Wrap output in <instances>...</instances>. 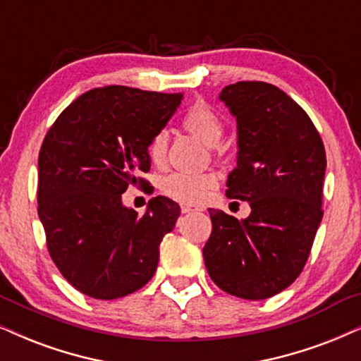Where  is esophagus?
Returning <instances> with one entry per match:
<instances>
[{"mask_svg": "<svg viewBox=\"0 0 361 361\" xmlns=\"http://www.w3.org/2000/svg\"><path fill=\"white\" fill-rule=\"evenodd\" d=\"M180 210H182V214H190V212H195V210H199V209L192 207V205H189V204H182Z\"/></svg>", "mask_w": 361, "mask_h": 361, "instance_id": "obj_1", "label": "esophagus"}]
</instances>
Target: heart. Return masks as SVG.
<instances>
[{"label":"heart","mask_w":361,"mask_h":361,"mask_svg":"<svg viewBox=\"0 0 361 361\" xmlns=\"http://www.w3.org/2000/svg\"><path fill=\"white\" fill-rule=\"evenodd\" d=\"M180 124L190 134L197 135L209 146H215L224 134V121L204 101H195L187 107L180 118ZM147 157L154 166H162L167 157V134L159 130L147 140ZM217 187V177L212 174H185L176 172L164 177L161 182V190L167 197L179 200V202L197 204L202 200L209 190Z\"/></svg>","instance_id":"b5f03b06"}]
</instances>
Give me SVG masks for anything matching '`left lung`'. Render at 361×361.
<instances>
[{
    "label": "left lung",
    "instance_id": "8db88e82",
    "mask_svg": "<svg viewBox=\"0 0 361 361\" xmlns=\"http://www.w3.org/2000/svg\"><path fill=\"white\" fill-rule=\"evenodd\" d=\"M221 101L238 133L226 194L247 200L252 212L238 221L209 209L204 262L224 292L264 300L292 285L310 255L324 217V140L307 112L274 84L238 81L222 89Z\"/></svg>",
    "mask_w": 361,
    "mask_h": 361
}]
</instances>
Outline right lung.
Returning <instances> with one entry per match:
<instances>
[{
    "label": "right lung",
    "mask_w": 361,
    "mask_h": 361,
    "mask_svg": "<svg viewBox=\"0 0 361 361\" xmlns=\"http://www.w3.org/2000/svg\"><path fill=\"white\" fill-rule=\"evenodd\" d=\"M182 94L128 86L96 87L64 109L39 149L37 215L58 270L74 288L114 300L144 287L159 245L180 207L157 195L139 215L124 207L129 185L151 169L147 140L162 130Z\"/></svg>",
    "instance_id": "1"
}]
</instances>
